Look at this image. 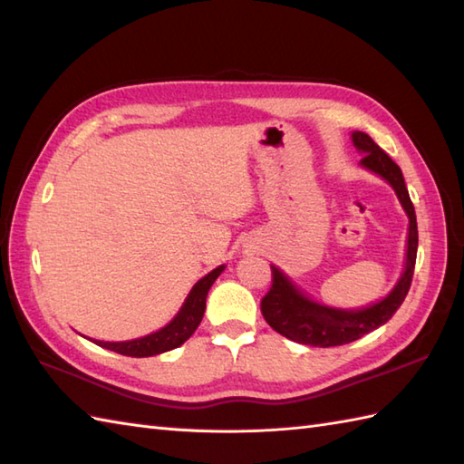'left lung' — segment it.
<instances>
[{"label":"left lung","instance_id":"left-lung-1","mask_svg":"<svg viewBox=\"0 0 464 464\" xmlns=\"http://www.w3.org/2000/svg\"><path fill=\"white\" fill-rule=\"evenodd\" d=\"M354 146L361 150L364 158L361 164L372 169L378 176H382L389 182L399 200L409 214V246H406V266L404 274L394 286L389 296L376 302L374 306L362 310H336L323 304H316L306 298L302 292L292 285V282L282 274L276 266L272 268V286L264 295L260 302L262 316L266 323L295 343L308 346H343L354 340L362 338L364 334L372 333L378 326L389 323L396 310L401 308L406 295L411 290L414 262H417L419 248V230H417V216H414V206L411 202L409 190H406L404 178L401 168L396 166L391 156L384 152L381 146L374 144V140L364 134V131H354L353 134Z\"/></svg>","mask_w":464,"mask_h":464}]
</instances>
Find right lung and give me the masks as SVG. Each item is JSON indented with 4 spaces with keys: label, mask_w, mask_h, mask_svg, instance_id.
<instances>
[{
    "label": "right lung",
    "mask_w": 464,
    "mask_h": 464,
    "mask_svg": "<svg viewBox=\"0 0 464 464\" xmlns=\"http://www.w3.org/2000/svg\"><path fill=\"white\" fill-rule=\"evenodd\" d=\"M222 270L224 266L214 268L210 274H206L202 280L196 282V286L190 290V295H188L182 310L178 312V316L166 328L158 330L154 334H148L144 338L126 340V343H102V340H93V343L118 354L136 356V358L154 356L160 353L172 351V348H178L196 333L198 326H200L204 310H206L208 290H210V286L214 285V280L220 276Z\"/></svg>",
    "instance_id": "right-lung-1"
}]
</instances>
